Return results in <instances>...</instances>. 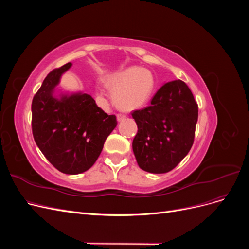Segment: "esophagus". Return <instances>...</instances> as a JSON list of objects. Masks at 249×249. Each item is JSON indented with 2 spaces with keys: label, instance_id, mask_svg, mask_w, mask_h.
<instances>
[{
  "label": "esophagus",
  "instance_id": "esophagus-1",
  "mask_svg": "<svg viewBox=\"0 0 249 249\" xmlns=\"http://www.w3.org/2000/svg\"><path fill=\"white\" fill-rule=\"evenodd\" d=\"M117 120H118V122H122V120H124L126 116L124 115V114H117Z\"/></svg>",
  "mask_w": 249,
  "mask_h": 249
}]
</instances>
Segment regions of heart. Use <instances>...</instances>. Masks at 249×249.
Here are the masks:
<instances>
[{
  "instance_id": "1",
  "label": "heart",
  "mask_w": 249,
  "mask_h": 249,
  "mask_svg": "<svg viewBox=\"0 0 249 249\" xmlns=\"http://www.w3.org/2000/svg\"><path fill=\"white\" fill-rule=\"evenodd\" d=\"M106 86L113 93L116 106L123 110H134L146 104L155 89L153 72L131 66L112 73L106 80Z\"/></svg>"
}]
</instances>
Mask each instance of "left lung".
<instances>
[{"label": "left lung", "mask_w": 249, "mask_h": 249, "mask_svg": "<svg viewBox=\"0 0 249 249\" xmlns=\"http://www.w3.org/2000/svg\"><path fill=\"white\" fill-rule=\"evenodd\" d=\"M138 126L133 152L139 167L147 172L172 170L192 147L198 107L185 83H164L148 107L134 111Z\"/></svg>", "instance_id": "left-lung-1"}]
</instances>
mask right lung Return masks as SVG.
Masks as SVG:
<instances>
[{"mask_svg":"<svg viewBox=\"0 0 249 249\" xmlns=\"http://www.w3.org/2000/svg\"><path fill=\"white\" fill-rule=\"evenodd\" d=\"M70 62L51 71L32 101V132L37 146L59 171L84 172L97 160L104 143L117 125L91 96L58 89Z\"/></svg>","mask_w":249,"mask_h":249,"instance_id":"1","label":"right lung"}]
</instances>
